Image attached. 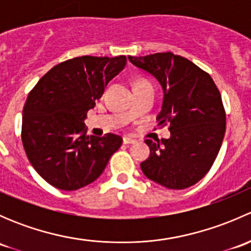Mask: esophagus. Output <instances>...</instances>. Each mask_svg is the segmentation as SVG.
<instances>
[{
  "mask_svg": "<svg viewBox=\"0 0 251 251\" xmlns=\"http://www.w3.org/2000/svg\"><path fill=\"white\" fill-rule=\"evenodd\" d=\"M123 141H124V143H125V144H133V143H136V142H137L136 138L130 137V136H125V137L123 138Z\"/></svg>",
  "mask_w": 251,
  "mask_h": 251,
  "instance_id": "34e87169",
  "label": "esophagus"
}]
</instances>
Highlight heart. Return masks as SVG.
Returning a JSON list of instances; mask_svg holds the SVG:
<instances>
[{"mask_svg": "<svg viewBox=\"0 0 251 251\" xmlns=\"http://www.w3.org/2000/svg\"><path fill=\"white\" fill-rule=\"evenodd\" d=\"M140 82H147V81H143V80H141V81H138L137 83H140Z\"/></svg>", "mask_w": 251, "mask_h": 251, "instance_id": "obj_1", "label": "heart"}]
</instances>
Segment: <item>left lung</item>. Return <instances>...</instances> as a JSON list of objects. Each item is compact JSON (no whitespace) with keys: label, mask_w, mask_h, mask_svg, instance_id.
Wrapping results in <instances>:
<instances>
[{"label":"left lung","mask_w":251,"mask_h":251,"mask_svg":"<svg viewBox=\"0 0 251 251\" xmlns=\"http://www.w3.org/2000/svg\"><path fill=\"white\" fill-rule=\"evenodd\" d=\"M161 86L159 125L169 124L170 137L153 142L141 163L147 178L169 189H184L201 181L214 164L226 131L221 95L207 73L171 52L128 57Z\"/></svg>","instance_id":"obj_1"}]
</instances>
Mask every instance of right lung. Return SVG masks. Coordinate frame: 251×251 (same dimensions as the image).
Instances as JSON below:
<instances>
[{
  "label": "right lung",
  "instance_id": "add662e5",
  "mask_svg": "<svg viewBox=\"0 0 251 251\" xmlns=\"http://www.w3.org/2000/svg\"><path fill=\"white\" fill-rule=\"evenodd\" d=\"M125 65V55L73 58L53 67L29 93L23 146L32 168L50 186L76 191L92 183L120 148L118 135H86L83 120Z\"/></svg>",
  "mask_w": 251,
  "mask_h": 251
}]
</instances>
